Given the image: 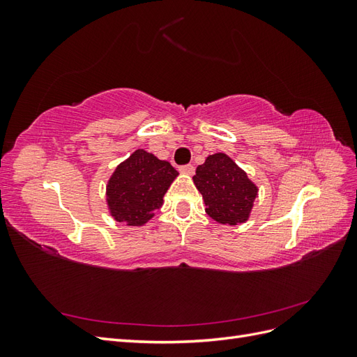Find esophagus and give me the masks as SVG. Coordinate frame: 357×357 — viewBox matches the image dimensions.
Wrapping results in <instances>:
<instances>
[{
    "mask_svg": "<svg viewBox=\"0 0 357 357\" xmlns=\"http://www.w3.org/2000/svg\"><path fill=\"white\" fill-rule=\"evenodd\" d=\"M180 172L185 176H193L195 168H193V165H183V167H180Z\"/></svg>",
    "mask_w": 357,
    "mask_h": 357,
    "instance_id": "esophagus-1",
    "label": "esophagus"
}]
</instances>
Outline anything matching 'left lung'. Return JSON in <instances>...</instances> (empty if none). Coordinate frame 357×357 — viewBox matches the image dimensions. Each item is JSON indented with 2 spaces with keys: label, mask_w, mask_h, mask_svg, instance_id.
<instances>
[{
  "label": "left lung",
  "mask_w": 357,
  "mask_h": 357,
  "mask_svg": "<svg viewBox=\"0 0 357 357\" xmlns=\"http://www.w3.org/2000/svg\"><path fill=\"white\" fill-rule=\"evenodd\" d=\"M192 180L201 192L205 213L213 220L235 226L250 218L259 189L226 153L207 156Z\"/></svg>",
  "instance_id": "left-lung-1"
}]
</instances>
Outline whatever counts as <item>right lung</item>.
<instances>
[{
  "label": "right lung",
  "mask_w": 357,
  "mask_h": 357,
  "mask_svg": "<svg viewBox=\"0 0 357 357\" xmlns=\"http://www.w3.org/2000/svg\"><path fill=\"white\" fill-rule=\"evenodd\" d=\"M177 176L169 162L137 149L114 168L107 181V210L116 222L143 226L162 207L164 195Z\"/></svg>",
  "instance_id": "right-lung-1"
}]
</instances>
